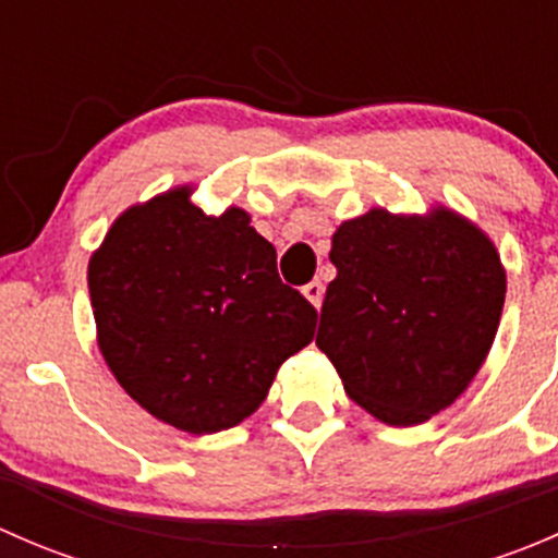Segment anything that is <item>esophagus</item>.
Segmentation results:
<instances>
[{
	"label": "esophagus",
	"mask_w": 558,
	"mask_h": 558,
	"mask_svg": "<svg viewBox=\"0 0 558 558\" xmlns=\"http://www.w3.org/2000/svg\"><path fill=\"white\" fill-rule=\"evenodd\" d=\"M302 294L313 302V307H320V302H324V283H320V280H311V283L302 289Z\"/></svg>",
	"instance_id": "34e87169"
}]
</instances>
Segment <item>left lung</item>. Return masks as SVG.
<instances>
[{
	"mask_svg": "<svg viewBox=\"0 0 558 558\" xmlns=\"http://www.w3.org/2000/svg\"><path fill=\"white\" fill-rule=\"evenodd\" d=\"M315 345L375 418L413 426L453 402L481 369L505 305L492 240L451 210L345 221L331 238Z\"/></svg>",
	"mask_w": 558,
	"mask_h": 558,
	"instance_id": "left-lung-1",
	"label": "left lung"
}]
</instances>
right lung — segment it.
<instances>
[{"label":"right lung","mask_w":558,"mask_h":558,"mask_svg":"<svg viewBox=\"0 0 558 558\" xmlns=\"http://www.w3.org/2000/svg\"><path fill=\"white\" fill-rule=\"evenodd\" d=\"M240 207L210 218L174 189L123 213L88 264L107 367L150 415L191 432L238 426L318 313L278 275Z\"/></svg>","instance_id":"right-lung-1"}]
</instances>
